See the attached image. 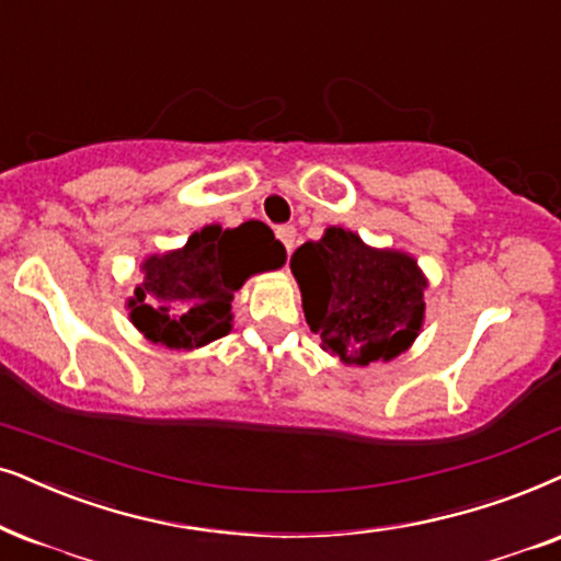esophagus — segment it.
<instances>
[{
  "label": "esophagus",
  "instance_id": "34e87169",
  "mask_svg": "<svg viewBox=\"0 0 561 561\" xmlns=\"http://www.w3.org/2000/svg\"><path fill=\"white\" fill-rule=\"evenodd\" d=\"M275 234H278V239L283 242V247H286L288 254L294 252V244H296V229L294 227H278V229H275Z\"/></svg>",
  "mask_w": 561,
  "mask_h": 561
}]
</instances>
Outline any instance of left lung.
Returning a JSON list of instances; mask_svg holds the SVG:
<instances>
[{
  "label": "left lung",
  "mask_w": 561,
  "mask_h": 561,
  "mask_svg": "<svg viewBox=\"0 0 561 561\" xmlns=\"http://www.w3.org/2000/svg\"><path fill=\"white\" fill-rule=\"evenodd\" d=\"M290 273L311 332L345 366L394 360L423 330L427 278L410 252L327 227L322 239L294 252Z\"/></svg>",
  "instance_id": "obj_1"
}]
</instances>
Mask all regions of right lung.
<instances>
[{"label": "right lung", "mask_w": 561, "mask_h": 561, "mask_svg": "<svg viewBox=\"0 0 561 561\" xmlns=\"http://www.w3.org/2000/svg\"><path fill=\"white\" fill-rule=\"evenodd\" d=\"M283 247L263 221L237 229L208 224L178 250L149 254L128 298V319L149 343L195 351L231 332V298L247 278L278 271Z\"/></svg>", "instance_id": "right-lung-1"}]
</instances>
